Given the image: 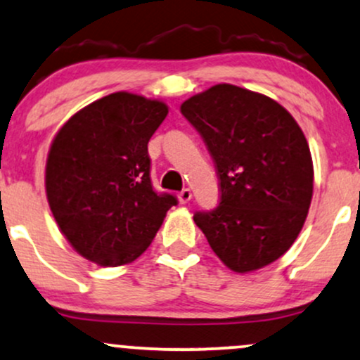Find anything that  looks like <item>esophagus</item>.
<instances>
[{"mask_svg": "<svg viewBox=\"0 0 360 360\" xmlns=\"http://www.w3.org/2000/svg\"><path fill=\"white\" fill-rule=\"evenodd\" d=\"M191 198H193V193H191V189H188V188L183 189V191L177 194V199H179L181 205H186V202H189V201H191Z\"/></svg>", "mask_w": 360, "mask_h": 360, "instance_id": "1", "label": "esophagus"}]
</instances>
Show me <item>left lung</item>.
Segmentation results:
<instances>
[{"mask_svg": "<svg viewBox=\"0 0 360 360\" xmlns=\"http://www.w3.org/2000/svg\"><path fill=\"white\" fill-rule=\"evenodd\" d=\"M181 112L213 158L221 199L194 223L229 270L270 265L304 228L314 194L309 142L292 114L266 95L218 84Z\"/></svg>", "mask_w": 360, "mask_h": 360, "instance_id": "1", "label": "left lung"}]
</instances>
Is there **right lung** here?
Returning a JSON list of instances; mask_svg holds the SVG:
<instances>
[{"instance_id":"obj_1","label":"right lung","mask_w":360,"mask_h":360,"mask_svg":"<svg viewBox=\"0 0 360 360\" xmlns=\"http://www.w3.org/2000/svg\"><path fill=\"white\" fill-rule=\"evenodd\" d=\"M167 112L161 101L115 92L56 132L46 158V199L60 231L89 262L132 263L177 205L172 194L154 191L149 176L147 144Z\"/></svg>"}]
</instances>
